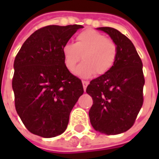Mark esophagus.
Instances as JSON below:
<instances>
[{
    "label": "esophagus",
    "mask_w": 159,
    "mask_h": 159,
    "mask_svg": "<svg viewBox=\"0 0 159 159\" xmlns=\"http://www.w3.org/2000/svg\"><path fill=\"white\" fill-rule=\"evenodd\" d=\"M82 83H83V89H84V91H85V90H86V89H87V86L89 85V82H87V81H83Z\"/></svg>",
    "instance_id": "obj_1"
}]
</instances>
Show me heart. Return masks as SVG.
I'll use <instances>...</instances> for the list:
<instances>
[{"label":"heart","mask_w":159,"mask_h":159,"mask_svg":"<svg viewBox=\"0 0 159 159\" xmlns=\"http://www.w3.org/2000/svg\"><path fill=\"white\" fill-rule=\"evenodd\" d=\"M62 54L66 69L72 72L79 61L82 63L76 70L80 77L89 78L104 75L113 67L117 60V48L111 40L93 30H86L79 33L76 42H67L62 47Z\"/></svg>","instance_id":"b5f03b06"}]
</instances>
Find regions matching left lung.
<instances>
[{
  "label": "left lung",
  "mask_w": 159,
  "mask_h": 159,
  "mask_svg": "<svg viewBox=\"0 0 159 159\" xmlns=\"http://www.w3.org/2000/svg\"><path fill=\"white\" fill-rule=\"evenodd\" d=\"M97 30L109 35L117 48V60L106 74L92 80L86 92L93 99L89 112L94 129L105 134L129 130L143 104L145 79L142 62L126 36L111 27Z\"/></svg>",
  "instance_id": "8db88e82"
}]
</instances>
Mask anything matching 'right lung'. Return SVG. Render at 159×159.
<instances>
[{
	"label": "right lung",
	"instance_id": "right-lung-1",
	"mask_svg": "<svg viewBox=\"0 0 159 159\" xmlns=\"http://www.w3.org/2000/svg\"><path fill=\"white\" fill-rule=\"evenodd\" d=\"M80 25H48L24 42L16 56L12 90L17 113L34 134L52 138L65 132L70 113L83 93L82 82L66 69L62 47Z\"/></svg>",
	"mask_w": 159,
	"mask_h": 159
}]
</instances>
